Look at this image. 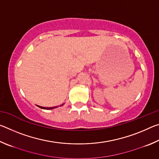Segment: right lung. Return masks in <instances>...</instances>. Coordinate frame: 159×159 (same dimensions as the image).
<instances>
[{"label":"right lung","mask_w":159,"mask_h":159,"mask_svg":"<svg viewBox=\"0 0 159 159\" xmlns=\"http://www.w3.org/2000/svg\"><path fill=\"white\" fill-rule=\"evenodd\" d=\"M62 105H64V104H61L60 107H61ZM37 107H39V108L43 109H48H48H53L57 108V107H58V106H57V107H41V106H39V105H37Z\"/></svg>","instance_id":"obj_1"}]
</instances>
